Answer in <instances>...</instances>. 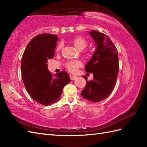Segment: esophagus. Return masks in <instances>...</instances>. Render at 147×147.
Instances as JSON below:
<instances>
[{
	"mask_svg": "<svg viewBox=\"0 0 147 147\" xmlns=\"http://www.w3.org/2000/svg\"><path fill=\"white\" fill-rule=\"evenodd\" d=\"M70 78H71V80H76V76H71Z\"/></svg>",
	"mask_w": 147,
	"mask_h": 147,
	"instance_id": "obj_1",
	"label": "esophagus"
}]
</instances>
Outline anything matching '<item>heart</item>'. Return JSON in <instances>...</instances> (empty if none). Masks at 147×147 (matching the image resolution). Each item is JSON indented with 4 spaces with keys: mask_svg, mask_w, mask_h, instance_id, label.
Returning <instances> with one entry per match:
<instances>
[{
    "mask_svg": "<svg viewBox=\"0 0 147 147\" xmlns=\"http://www.w3.org/2000/svg\"><path fill=\"white\" fill-rule=\"evenodd\" d=\"M72 43H73L74 46L75 47L76 49H78L80 51L85 49L87 44H88V42L87 40L83 38L82 36H75L71 40ZM62 48V44L60 43L59 44L56 48V51H60ZM82 65V62L80 61H67L66 63L65 64V67H66L67 69L70 72V73H75L77 71L78 68H79Z\"/></svg>",
    "mask_w": 147,
    "mask_h": 147,
    "instance_id": "heart-1",
    "label": "heart"
}]
</instances>
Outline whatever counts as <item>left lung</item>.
<instances>
[{"label":"left lung","instance_id":"8db88e82","mask_svg":"<svg viewBox=\"0 0 147 147\" xmlns=\"http://www.w3.org/2000/svg\"><path fill=\"white\" fill-rule=\"evenodd\" d=\"M90 34L95 40L96 50L85 65V70L93 74V80L87 81V77L83 76L86 85L81 94L90 102H98L111 95L116 84L119 68L118 53L107 35L95 30Z\"/></svg>","mask_w":147,"mask_h":147}]
</instances>
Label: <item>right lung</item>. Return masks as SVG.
Returning a JSON list of instances; mask_svg holds the SVG:
<instances>
[{"instance_id":"add662e5","label":"right lung","mask_w":147,"mask_h":147,"mask_svg":"<svg viewBox=\"0 0 147 147\" xmlns=\"http://www.w3.org/2000/svg\"><path fill=\"white\" fill-rule=\"evenodd\" d=\"M57 35L40 34L28 43L21 59L22 79L28 93L34 100L50 105L61 98L64 86L71 82L65 71L53 75L47 62L54 56Z\"/></svg>"}]
</instances>
